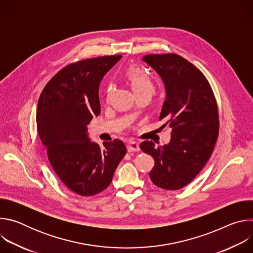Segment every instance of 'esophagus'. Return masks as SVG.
Here are the masks:
<instances>
[{"label":"esophagus","instance_id":"esophagus-1","mask_svg":"<svg viewBox=\"0 0 253 253\" xmlns=\"http://www.w3.org/2000/svg\"><path fill=\"white\" fill-rule=\"evenodd\" d=\"M127 150L128 152H138L140 150L139 144L137 142H129L127 144Z\"/></svg>","mask_w":253,"mask_h":253}]
</instances>
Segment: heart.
Instances as JSON below:
<instances>
[{
    "label": "heart",
    "mask_w": 253,
    "mask_h": 253,
    "mask_svg": "<svg viewBox=\"0 0 253 253\" xmlns=\"http://www.w3.org/2000/svg\"><path fill=\"white\" fill-rule=\"evenodd\" d=\"M124 76L126 80L129 82L132 91L134 94L141 95V94H149L152 95L155 89V85L153 82L152 77L147 73L146 71H144L141 68H138L136 66H130L126 69ZM113 86L112 84H108L105 89V100L108 101L110 98V95L112 93Z\"/></svg>",
    "instance_id": "b5f03b06"
}]
</instances>
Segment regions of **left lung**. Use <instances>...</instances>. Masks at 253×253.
Segmentation results:
<instances>
[{
	"label": "left lung",
	"mask_w": 253,
	"mask_h": 253,
	"mask_svg": "<svg viewBox=\"0 0 253 253\" xmlns=\"http://www.w3.org/2000/svg\"><path fill=\"white\" fill-rule=\"evenodd\" d=\"M161 76L165 89L160 120L171 127L167 145L152 141L140 144L155 165L151 181L166 190L181 189L198 175L210 158L219 134L218 107L212 88L202 72L177 54H150L143 57Z\"/></svg>",
	"instance_id": "left-lung-1"
}]
</instances>
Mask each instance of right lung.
<instances>
[{
    "label": "right lung",
    "instance_id": "add662e5",
    "mask_svg": "<svg viewBox=\"0 0 253 253\" xmlns=\"http://www.w3.org/2000/svg\"><path fill=\"white\" fill-rule=\"evenodd\" d=\"M121 55L89 58L67 65L46 84L37 108V130L50 164L61 181L81 196H92L110 185L125 156L118 139L91 142L87 125L100 114L98 90L104 75Z\"/></svg>",
    "mask_w": 253,
    "mask_h": 253
}]
</instances>
